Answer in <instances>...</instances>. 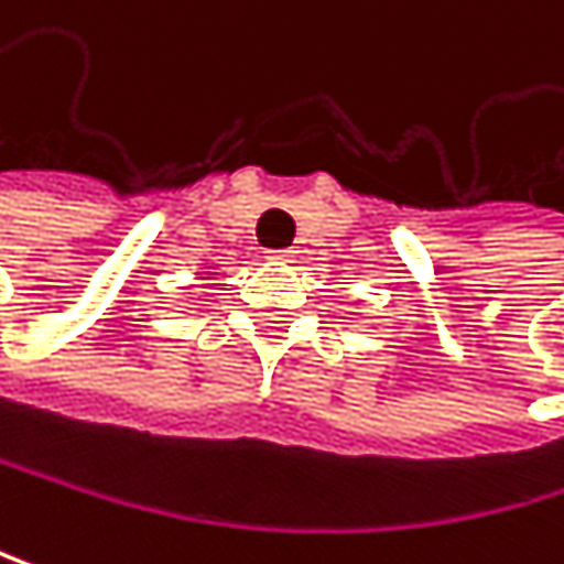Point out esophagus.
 <instances>
[{
  "mask_svg": "<svg viewBox=\"0 0 564 564\" xmlns=\"http://www.w3.org/2000/svg\"><path fill=\"white\" fill-rule=\"evenodd\" d=\"M294 257H297L294 250H273L270 253V260H276V263H294Z\"/></svg>",
  "mask_w": 564,
  "mask_h": 564,
  "instance_id": "obj_1",
  "label": "esophagus"
}]
</instances>
